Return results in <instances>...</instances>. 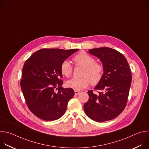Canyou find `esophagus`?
Masks as SVG:
<instances>
[{
  "instance_id": "esophagus-1",
  "label": "esophagus",
  "mask_w": 149,
  "mask_h": 149,
  "mask_svg": "<svg viewBox=\"0 0 149 149\" xmlns=\"http://www.w3.org/2000/svg\"><path fill=\"white\" fill-rule=\"evenodd\" d=\"M80 93V91H75V95H78Z\"/></svg>"
}]
</instances>
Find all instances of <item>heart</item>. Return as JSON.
<instances>
[{"label":"heart","mask_w":149,"mask_h":149,"mask_svg":"<svg viewBox=\"0 0 149 149\" xmlns=\"http://www.w3.org/2000/svg\"><path fill=\"white\" fill-rule=\"evenodd\" d=\"M77 65L83 68L79 78H72L67 81V86L76 91H80L87 88L90 83L93 86L97 85L101 80L104 68L101 63L95 62V59L88 54L81 52L73 58ZM62 75L69 77L72 72V67L70 62L65 60L61 65Z\"/></svg>","instance_id":"obj_1"}]
</instances>
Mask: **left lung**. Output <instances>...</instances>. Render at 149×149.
Returning <instances> with one entry per match:
<instances>
[{
    "label": "left lung",
    "mask_w": 149,
    "mask_h": 149,
    "mask_svg": "<svg viewBox=\"0 0 149 149\" xmlns=\"http://www.w3.org/2000/svg\"><path fill=\"white\" fill-rule=\"evenodd\" d=\"M88 53L101 61L104 72L94 88L101 91L97 94L88 91L89 100L84 105V111L95 121L111 120L121 113L127 104L132 78L129 63L122 54L110 48H94Z\"/></svg>",
    "instance_id": "8db88e82"
}]
</instances>
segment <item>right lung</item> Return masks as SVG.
Here are the masks:
<instances>
[{
	"label": "right lung",
	"instance_id": "add662e5",
	"mask_svg": "<svg viewBox=\"0 0 149 149\" xmlns=\"http://www.w3.org/2000/svg\"><path fill=\"white\" fill-rule=\"evenodd\" d=\"M78 50L42 49L25 62L20 87L29 109L38 118L52 121L64 114L74 91L62 87L61 65Z\"/></svg>",
	"mask_w": 149,
	"mask_h": 149
}]
</instances>
